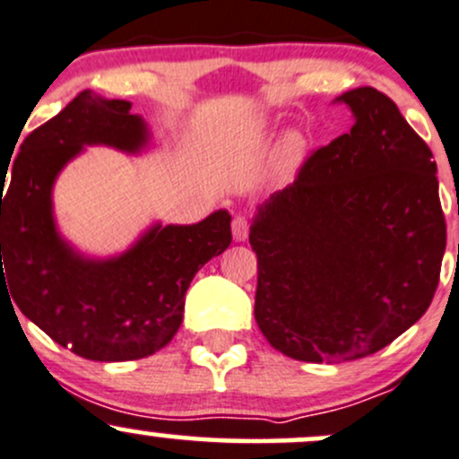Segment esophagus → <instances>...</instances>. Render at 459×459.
Listing matches in <instances>:
<instances>
[{
  "mask_svg": "<svg viewBox=\"0 0 459 459\" xmlns=\"http://www.w3.org/2000/svg\"><path fill=\"white\" fill-rule=\"evenodd\" d=\"M231 234H234V240H245L249 236V221L247 216L238 214L234 216V221H231Z\"/></svg>",
  "mask_w": 459,
  "mask_h": 459,
  "instance_id": "obj_1",
  "label": "esophagus"
}]
</instances>
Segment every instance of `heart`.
<instances>
[{"mask_svg": "<svg viewBox=\"0 0 459 459\" xmlns=\"http://www.w3.org/2000/svg\"><path fill=\"white\" fill-rule=\"evenodd\" d=\"M298 149V140H289L287 142V151H295Z\"/></svg>", "mask_w": 459, "mask_h": 459, "instance_id": "obj_1", "label": "heart"}]
</instances>
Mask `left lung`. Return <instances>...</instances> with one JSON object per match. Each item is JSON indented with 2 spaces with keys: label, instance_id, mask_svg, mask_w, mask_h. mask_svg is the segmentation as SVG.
Listing matches in <instances>:
<instances>
[{
  "label": "left lung",
  "instance_id": "8db88e82",
  "mask_svg": "<svg viewBox=\"0 0 459 459\" xmlns=\"http://www.w3.org/2000/svg\"><path fill=\"white\" fill-rule=\"evenodd\" d=\"M334 102L350 107L352 129L315 151L249 228L255 322L271 346L307 363L368 357L413 326L446 247L425 140L374 87Z\"/></svg>",
  "mask_w": 459,
  "mask_h": 459
}]
</instances>
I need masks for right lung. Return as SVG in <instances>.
I'll return each mask as SVG.
<instances>
[{"label":"right lung","instance_id":"1","mask_svg":"<svg viewBox=\"0 0 459 459\" xmlns=\"http://www.w3.org/2000/svg\"><path fill=\"white\" fill-rule=\"evenodd\" d=\"M149 129L131 102L81 91L2 166V295L63 348L91 361H135L175 337L196 271L231 243L230 212L195 225L155 223L125 254L85 258L61 238L52 212L58 172L85 146L140 152ZM4 192V188H2ZM12 290L8 291L7 289Z\"/></svg>","mask_w":459,"mask_h":459}]
</instances>
